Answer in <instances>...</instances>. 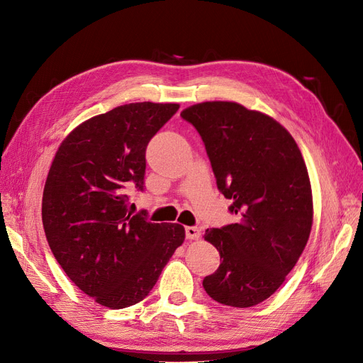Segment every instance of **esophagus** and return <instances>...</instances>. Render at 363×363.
I'll return each instance as SVG.
<instances>
[{
  "label": "esophagus",
  "mask_w": 363,
  "mask_h": 363,
  "mask_svg": "<svg viewBox=\"0 0 363 363\" xmlns=\"http://www.w3.org/2000/svg\"><path fill=\"white\" fill-rule=\"evenodd\" d=\"M184 232H186L187 239H199V236H201V230L198 228H194V226H187L184 229Z\"/></svg>",
  "instance_id": "esophagus-1"
}]
</instances>
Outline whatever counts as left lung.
<instances>
[{
  "instance_id": "8db88e82",
  "label": "left lung",
  "mask_w": 363,
  "mask_h": 363,
  "mask_svg": "<svg viewBox=\"0 0 363 363\" xmlns=\"http://www.w3.org/2000/svg\"><path fill=\"white\" fill-rule=\"evenodd\" d=\"M182 118L199 133L218 191L239 223L206 229L220 266L203 278L213 300L251 307L269 298L298 262L313 223L308 172L292 135L235 101H203Z\"/></svg>"
}]
</instances>
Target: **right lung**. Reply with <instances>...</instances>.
<instances>
[{
	"label": "right lung",
	"instance_id": "add662e5",
	"mask_svg": "<svg viewBox=\"0 0 363 363\" xmlns=\"http://www.w3.org/2000/svg\"><path fill=\"white\" fill-rule=\"evenodd\" d=\"M177 103H130L93 116L62 142L43 194L51 252L82 292L109 308L142 301L183 244L177 223L131 216L125 189H145L146 146Z\"/></svg>",
	"mask_w": 363,
	"mask_h": 363
}]
</instances>
